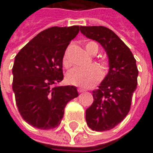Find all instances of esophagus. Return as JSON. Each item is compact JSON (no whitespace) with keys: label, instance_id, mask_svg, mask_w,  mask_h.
<instances>
[{"label":"esophagus","instance_id":"34e87169","mask_svg":"<svg viewBox=\"0 0 153 153\" xmlns=\"http://www.w3.org/2000/svg\"><path fill=\"white\" fill-rule=\"evenodd\" d=\"M77 91L79 92V93H82V92L85 91V89H83V88H77Z\"/></svg>","mask_w":153,"mask_h":153}]
</instances>
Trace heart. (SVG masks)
Wrapping results in <instances>:
<instances>
[{
    "instance_id": "b5f03b06",
    "label": "heart",
    "mask_w": 153,
    "mask_h": 153,
    "mask_svg": "<svg viewBox=\"0 0 153 153\" xmlns=\"http://www.w3.org/2000/svg\"><path fill=\"white\" fill-rule=\"evenodd\" d=\"M85 48L90 55H95L99 51V47L94 42H89L86 43ZM63 65L66 68H69L71 65V61L70 59L68 51H66L63 56ZM98 65L102 71V72H104L105 70L104 63L102 62L98 63ZM100 70L95 65H92L86 69L75 68L68 72L66 79L68 82L71 85L77 86L83 88H89L99 82V81L101 78Z\"/></svg>"
}]
</instances>
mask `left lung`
Returning <instances> with one entry per match:
<instances>
[{"mask_svg": "<svg viewBox=\"0 0 153 153\" xmlns=\"http://www.w3.org/2000/svg\"><path fill=\"white\" fill-rule=\"evenodd\" d=\"M86 37L98 42L109 59V71L99 88L93 91L94 102L86 110V121L95 131L113 128L128 113L137 87L138 69L132 52L111 30L104 26H81Z\"/></svg>", "mask_w": 153, "mask_h": 153, "instance_id": "1", "label": "left lung"}]
</instances>
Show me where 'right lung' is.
<instances>
[{
  "label": "right lung",
  "instance_id": "add662e5",
  "mask_svg": "<svg viewBox=\"0 0 153 153\" xmlns=\"http://www.w3.org/2000/svg\"><path fill=\"white\" fill-rule=\"evenodd\" d=\"M78 25L51 27L40 32L15 56L13 90L23 119L41 129L59 125L67 103L78 96L75 86H56L64 78L63 56Z\"/></svg>",
  "mask_w": 153,
  "mask_h": 153
}]
</instances>
